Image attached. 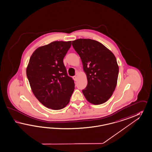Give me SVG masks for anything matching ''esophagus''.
<instances>
[{
    "label": "esophagus",
    "instance_id": "1",
    "mask_svg": "<svg viewBox=\"0 0 152 152\" xmlns=\"http://www.w3.org/2000/svg\"><path fill=\"white\" fill-rule=\"evenodd\" d=\"M73 79H74L75 81H76V80H77V76H75H75H73Z\"/></svg>",
    "mask_w": 152,
    "mask_h": 152
}]
</instances>
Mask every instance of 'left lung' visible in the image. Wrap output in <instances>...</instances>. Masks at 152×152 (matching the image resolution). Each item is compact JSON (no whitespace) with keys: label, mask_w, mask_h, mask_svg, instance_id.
I'll return each mask as SVG.
<instances>
[{"label":"left lung","mask_w":152,"mask_h":152,"mask_svg":"<svg viewBox=\"0 0 152 152\" xmlns=\"http://www.w3.org/2000/svg\"><path fill=\"white\" fill-rule=\"evenodd\" d=\"M72 46L82 60L88 84L82 92L90 103L100 105L107 101L117 85L119 68L115 56L102 43L79 39Z\"/></svg>","instance_id":"obj_1"}]
</instances>
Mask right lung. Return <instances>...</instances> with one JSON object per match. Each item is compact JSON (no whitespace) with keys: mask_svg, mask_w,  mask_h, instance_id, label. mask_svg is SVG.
Segmentation results:
<instances>
[{"mask_svg":"<svg viewBox=\"0 0 152 152\" xmlns=\"http://www.w3.org/2000/svg\"><path fill=\"white\" fill-rule=\"evenodd\" d=\"M71 42L53 41L39 47L29 60L26 75L31 90L47 108L63 109L73 93L74 80L68 75L63 62Z\"/></svg>","mask_w":152,"mask_h":152,"instance_id":"add662e5","label":"right lung"}]
</instances>
